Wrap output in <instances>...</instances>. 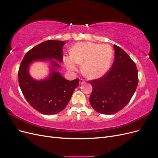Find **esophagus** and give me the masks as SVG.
I'll list each match as a JSON object with an SVG mask.
<instances>
[{
	"instance_id": "34e87169",
	"label": "esophagus",
	"mask_w": 158,
	"mask_h": 158,
	"mask_svg": "<svg viewBox=\"0 0 158 158\" xmlns=\"http://www.w3.org/2000/svg\"><path fill=\"white\" fill-rule=\"evenodd\" d=\"M79 82H80V84H85V81H84V80H83V79H80V80H79Z\"/></svg>"
}]
</instances>
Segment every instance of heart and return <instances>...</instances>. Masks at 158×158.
<instances>
[{"mask_svg":"<svg viewBox=\"0 0 158 158\" xmlns=\"http://www.w3.org/2000/svg\"><path fill=\"white\" fill-rule=\"evenodd\" d=\"M70 55L64 56L66 67L69 70L76 69L81 64V72L89 79L102 77L109 70L114 51L111 46L92 42L78 43L70 49Z\"/></svg>","mask_w":158,"mask_h":158,"instance_id":"heart-1","label":"heart"}]
</instances>
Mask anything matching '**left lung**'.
I'll return each mask as SVG.
<instances>
[{"label":"left lung","mask_w":158,"mask_h":158,"mask_svg":"<svg viewBox=\"0 0 158 158\" xmlns=\"http://www.w3.org/2000/svg\"><path fill=\"white\" fill-rule=\"evenodd\" d=\"M114 60L103 77L89 81L93 88L89 103L97 112L111 114L125 107L138 86L136 64L120 47L114 45Z\"/></svg>","instance_id":"obj_1"}]
</instances>
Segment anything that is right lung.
Returning a JSON list of instances; mask_svg holds the SVG:
<instances>
[{"instance_id":"1","label":"right lung","mask_w":158,"mask_h":158,"mask_svg":"<svg viewBox=\"0 0 158 158\" xmlns=\"http://www.w3.org/2000/svg\"><path fill=\"white\" fill-rule=\"evenodd\" d=\"M64 45L65 42L63 41L42 42L26 52L18 70L19 85L23 96L33 109L44 114L51 115L63 111L69 103L75 88L78 86L79 79L67 80L58 72L51 69L48 78L36 80L30 75L29 67L33 62L49 59L52 66L60 67V65L55 60L63 62Z\"/></svg>"}]
</instances>
